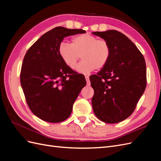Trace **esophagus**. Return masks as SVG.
<instances>
[{
  "label": "esophagus",
  "mask_w": 161,
  "mask_h": 161,
  "mask_svg": "<svg viewBox=\"0 0 161 161\" xmlns=\"http://www.w3.org/2000/svg\"><path fill=\"white\" fill-rule=\"evenodd\" d=\"M85 79H86V85L89 86L91 85V82H90V80H89V77L88 76H86Z\"/></svg>",
  "instance_id": "obj_1"
}]
</instances>
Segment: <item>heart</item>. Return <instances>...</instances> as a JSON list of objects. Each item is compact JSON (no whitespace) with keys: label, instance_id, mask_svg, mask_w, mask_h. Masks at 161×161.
Returning a JSON list of instances; mask_svg holds the SVG:
<instances>
[{"label":"heart","instance_id":"b5f03b06","mask_svg":"<svg viewBox=\"0 0 161 161\" xmlns=\"http://www.w3.org/2000/svg\"><path fill=\"white\" fill-rule=\"evenodd\" d=\"M58 53L63 62L71 69H75L81 56L83 60L76 70L86 75L95 69H103L108 64L111 56V47L108 41L86 33L73 37L71 44L61 42L58 46Z\"/></svg>","mask_w":161,"mask_h":161}]
</instances>
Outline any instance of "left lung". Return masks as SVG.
Segmentation results:
<instances>
[{
  "label": "left lung",
  "instance_id": "8db88e82",
  "mask_svg": "<svg viewBox=\"0 0 161 161\" xmlns=\"http://www.w3.org/2000/svg\"><path fill=\"white\" fill-rule=\"evenodd\" d=\"M108 41L110 60L97 75L90 76L94 89L92 106L97 118L115 124L133 113L147 86V67L138 47L124 34L116 30L92 32Z\"/></svg>",
  "mask_w": 161,
  "mask_h": 161
}]
</instances>
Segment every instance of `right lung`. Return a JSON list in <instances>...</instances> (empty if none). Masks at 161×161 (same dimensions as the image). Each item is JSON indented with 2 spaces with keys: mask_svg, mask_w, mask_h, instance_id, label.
I'll list each match as a JSON object with an SVG mask.
<instances>
[{
  "mask_svg": "<svg viewBox=\"0 0 161 161\" xmlns=\"http://www.w3.org/2000/svg\"><path fill=\"white\" fill-rule=\"evenodd\" d=\"M85 31L56 27L38 39L23 58L20 80L27 103L33 114L50 123L66 120L82 89L85 76L68 67L58 53L67 36Z\"/></svg>",
  "mask_w": 161,
  "mask_h": 161,
  "instance_id": "right-lung-1",
  "label": "right lung"
}]
</instances>
